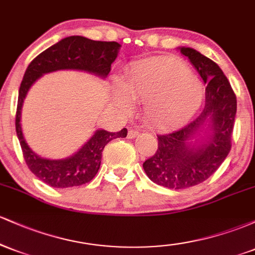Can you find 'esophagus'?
Wrapping results in <instances>:
<instances>
[{"instance_id":"esophagus-1","label":"esophagus","mask_w":255,"mask_h":255,"mask_svg":"<svg viewBox=\"0 0 255 255\" xmlns=\"http://www.w3.org/2000/svg\"><path fill=\"white\" fill-rule=\"evenodd\" d=\"M139 135V130H135V129H130L128 131V139H133V137H135Z\"/></svg>"}]
</instances>
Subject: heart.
<instances>
[{"label": "heart", "instance_id": "b5f03b06", "mask_svg": "<svg viewBox=\"0 0 255 255\" xmlns=\"http://www.w3.org/2000/svg\"><path fill=\"white\" fill-rule=\"evenodd\" d=\"M204 85L194 72L176 58L154 57L128 68L121 86L113 89L116 105L126 113L131 99L145 103V118L158 129H171L188 121L200 108Z\"/></svg>", "mask_w": 255, "mask_h": 255}]
</instances>
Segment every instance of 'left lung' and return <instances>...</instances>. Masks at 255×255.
Wrapping results in <instances>:
<instances>
[{
	"instance_id": "obj_1",
	"label": "left lung",
	"mask_w": 255,
	"mask_h": 255,
	"mask_svg": "<svg viewBox=\"0 0 255 255\" xmlns=\"http://www.w3.org/2000/svg\"><path fill=\"white\" fill-rule=\"evenodd\" d=\"M205 84V108L181 129L158 135L157 152L142 168L152 182L183 189L207 180L227 158L236 115V96L217 63L192 48H177Z\"/></svg>"
}]
</instances>
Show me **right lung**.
I'll return each mask as SVG.
<instances>
[{
	"label": "right lung",
	"instance_id": "add662e5",
	"mask_svg": "<svg viewBox=\"0 0 255 255\" xmlns=\"http://www.w3.org/2000/svg\"><path fill=\"white\" fill-rule=\"evenodd\" d=\"M120 49L121 44L118 42H99L86 37L71 36L44 50L28 64L19 89L15 129L26 164L44 183L55 188H69L90 182L99 170L105 145L116 137L127 136V129L124 128L116 133L97 129L69 157L49 159L38 156L26 142L21 128V110L28 90L44 74L57 71H81L105 79Z\"/></svg>",
	"mask_w": 255,
	"mask_h": 255
}]
</instances>
